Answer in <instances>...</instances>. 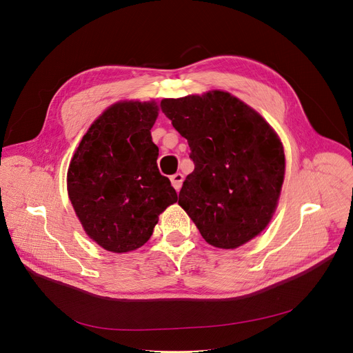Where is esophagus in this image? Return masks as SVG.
I'll use <instances>...</instances> for the list:
<instances>
[{
    "label": "esophagus",
    "instance_id": "obj_1",
    "mask_svg": "<svg viewBox=\"0 0 353 353\" xmlns=\"http://www.w3.org/2000/svg\"><path fill=\"white\" fill-rule=\"evenodd\" d=\"M170 180H172L173 188H174L176 190H180L181 184H183V174H181V173H176V174H173V176L170 177Z\"/></svg>",
    "mask_w": 353,
    "mask_h": 353
}]
</instances>
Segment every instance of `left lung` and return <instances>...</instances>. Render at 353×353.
<instances>
[{
	"mask_svg": "<svg viewBox=\"0 0 353 353\" xmlns=\"http://www.w3.org/2000/svg\"><path fill=\"white\" fill-rule=\"evenodd\" d=\"M160 107L188 139L194 163L179 205L209 245L248 243L269 225L281 196V139L257 111L226 91L164 99Z\"/></svg>",
	"mask_w": 353,
	"mask_h": 353,
	"instance_id": "8db88e82",
	"label": "left lung"
}]
</instances>
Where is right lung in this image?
Masks as SVG:
<instances>
[{"mask_svg":"<svg viewBox=\"0 0 353 353\" xmlns=\"http://www.w3.org/2000/svg\"><path fill=\"white\" fill-rule=\"evenodd\" d=\"M156 101H120L90 125L67 172L71 205L85 233L103 249L125 253L153 234L159 214L177 201L157 167L152 127Z\"/></svg>","mask_w":353,"mask_h":353,"instance_id":"right-lung-1","label":"right lung"}]
</instances>
